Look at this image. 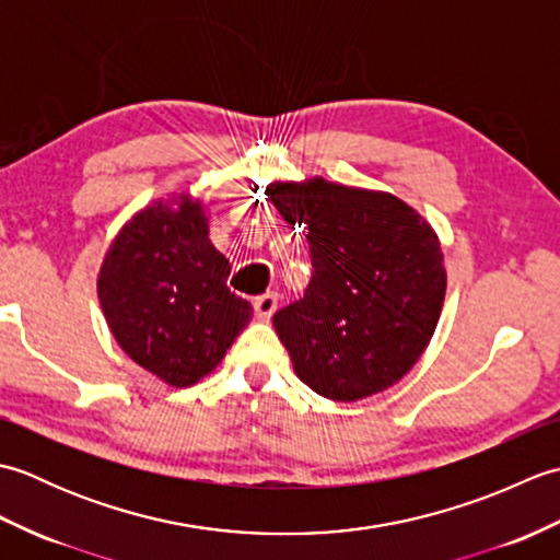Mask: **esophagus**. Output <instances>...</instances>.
I'll list each match as a JSON object with an SVG mask.
<instances>
[{
	"label": "esophagus",
	"instance_id": "1",
	"mask_svg": "<svg viewBox=\"0 0 560 560\" xmlns=\"http://www.w3.org/2000/svg\"><path fill=\"white\" fill-rule=\"evenodd\" d=\"M277 303H279V295L277 293H265V295H257L255 299V313L259 319H269L273 313H277Z\"/></svg>",
	"mask_w": 560,
	"mask_h": 560
}]
</instances>
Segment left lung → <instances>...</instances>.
Here are the masks:
<instances>
[{"instance_id":"8db88e82","label":"left lung","mask_w":560,"mask_h":560,"mask_svg":"<svg viewBox=\"0 0 560 560\" xmlns=\"http://www.w3.org/2000/svg\"><path fill=\"white\" fill-rule=\"evenodd\" d=\"M271 205L305 225L313 277L273 315L293 371L317 395L355 401L411 371L443 311L447 273L431 223L389 192L313 177L273 183Z\"/></svg>"}]
</instances>
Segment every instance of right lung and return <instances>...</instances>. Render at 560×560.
I'll use <instances>...</instances> for the list:
<instances>
[{
    "instance_id": "add662e5",
    "label": "right lung",
    "mask_w": 560,
    "mask_h": 560,
    "mask_svg": "<svg viewBox=\"0 0 560 560\" xmlns=\"http://www.w3.org/2000/svg\"><path fill=\"white\" fill-rule=\"evenodd\" d=\"M229 273L205 205L180 195L122 225L101 265L98 301L129 359L171 387H189L253 319V305L225 287Z\"/></svg>"
}]
</instances>
